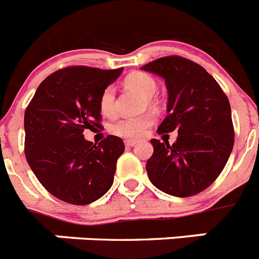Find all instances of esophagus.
<instances>
[{
  "mask_svg": "<svg viewBox=\"0 0 259 259\" xmlns=\"http://www.w3.org/2000/svg\"><path fill=\"white\" fill-rule=\"evenodd\" d=\"M124 144H125V147H135V145L138 144V141H136V140H125Z\"/></svg>",
  "mask_w": 259,
  "mask_h": 259,
  "instance_id": "34e87169",
  "label": "esophagus"
}]
</instances>
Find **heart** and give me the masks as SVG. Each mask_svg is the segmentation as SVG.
I'll list each match as a JSON object with an SVG mask.
<instances>
[{
    "mask_svg": "<svg viewBox=\"0 0 259 259\" xmlns=\"http://www.w3.org/2000/svg\"><path fill=\"white\" fill-rule=\"evenodd\" d=\"M125 85L131 89L136 90L139 94L148 99V103L152 105L149 98L154 96L158 90L154 78L145 73H134L125 78ZM99 107L102 114L112 115L115 112V88L107 86L105 88L99 97ZM154 123L153 114H145L136 118H123L116 120L110 125V131L116 136L125 139H139L147 132V130Z\"/></svg>",
    "mask_w": 259,
    "mask_h": 259,
    "instance_id": "heart-1",
    "label": "heart"
}]
</instances>
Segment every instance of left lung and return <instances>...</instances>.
Listing matches in <instances>:
<instances>
[{
  "label": "left lung",
  "mask_w": 259,
  "mask_h": 259,
  "mask_svg": "<svg viewBox=\"0 0 259 259\" xmlns=\"http://www.w3.org/2000/svg\"><path fill=\"white\" fill-rule=\"evenodd\" d=\"M141 69L160 76L166 83L167 116L157 132H178L171 145L152 139L148 177L169 195H195L218 178L233 149L228 98L203 66L183 57H161Z\"/></svg>",
  "instance_id": "1"
}]
</instances>
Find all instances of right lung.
<instances>
[{"instance_id":"obj_1","label":"right lung","mask_w":259,"mask_h":259,"mask_svg":"<svg viewBox=\"0 0 259 259\" xmlns=\"http://www.w3.org/2000/svg\"><path fill=\"white\" fill-rule=\"evenodd\" d=\"M123 69L70 66L52 73L24 112V153L39 182L56 198L85 205L105 195L114 182L124 143L108 135L98 145L85 130L101 127L99 97Z\"/></svg>"}]
</instances>
